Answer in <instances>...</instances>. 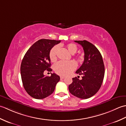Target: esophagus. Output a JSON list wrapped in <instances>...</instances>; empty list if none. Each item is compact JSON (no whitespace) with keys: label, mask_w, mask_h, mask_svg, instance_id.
<instances>
[{"label":"esophagus","mask_w":126,"mask_h":126,"mask_svg":"<svg viewBox=\"0 0 126 126\" xmlns=\"http://www.w3.org/2000/svg\"><path fill=\"white\" fill-rule=\"evenodd\" d=\"M64 78H65L64 76H60V79H64Z\"/></svg>","instance_id":"34e87169"}]
</instances>
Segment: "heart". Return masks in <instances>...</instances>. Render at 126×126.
Wrapping results in <instances>:
<instances>
[{"instance_id":"1","label":"heart","mask_w":126,"mask_h":126,"mask_svg":"<svg viewBox=\"0 0 126 126\" xmlns=\"http://www.w3.org/2000/svg\"><path fill=\"white\" fill-rule=\"evenodd\" d=\"M66 48L68 52L71 55L75 54L77 50V45L74 43L68 44L66 45ZM58 49V45H56L51 49L49 52V58L51 61L55 62L57 60V53ZM76 67V63L74 61H60L55 64L53 66V69L56 74L61 76H66L74 71Z\"/></svg>"}]
</instances>
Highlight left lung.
Segmentation results:
<instances>
[{"instance_id":"1","label":"left lung","mask_w":126,"mask_h":126,"mask_svg":"<svg viewBox=\"0 0 126 126\" xmlns=\"http://www.w3.org/2000/svg\"><path fill=\"white\" fill-rule=\"evenodd\" d=\"M75 42L82 45L84 52L83 63L76 71L83 76L82 79L73 78L69 90L76 97L87 99L100 89L104 76V65L101 53L94 45L85 40Z\"/></svg>"}]
</instances>
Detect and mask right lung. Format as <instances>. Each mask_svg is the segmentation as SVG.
<instances>
[{"mask_svg":"<svg viewBox=\"0 0 126 126\" xmlns=\"http://www.w3.org/2000/svg\"><path fill=\"white\" fill-rule=\"evenodd\" d=\"M61 41L42 39L29 48L21 63L20 74L24 88L31 97L43 99L54 92L60 77L55 73L45 76V70L51 71L49 52Z\"/></svg>","mask_w":126,"mask_h":126,"instance_id":"right-lung-1","label":"right lung"}]
</instances>
